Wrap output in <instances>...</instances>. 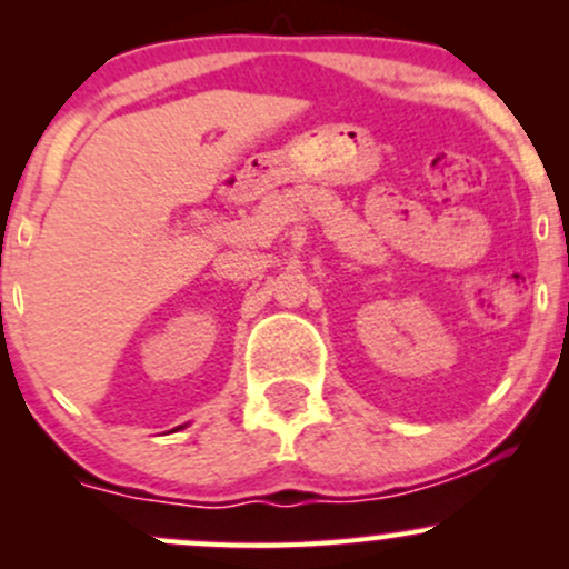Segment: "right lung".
<instances>
[{"mask_svg": "<svg viewBox=\"0 0 569 569\" xmlns=\"http://www.w3.org/2000/svg\"><path fill=\"white\" fill-rule=\"evenodd\" d=\"M179 428H181V426H179Z\"/></svg>", "mask_w": 569, "mask_h": 569, "instance_id": "obj_1", "label": "right lung"}]
</instances>
